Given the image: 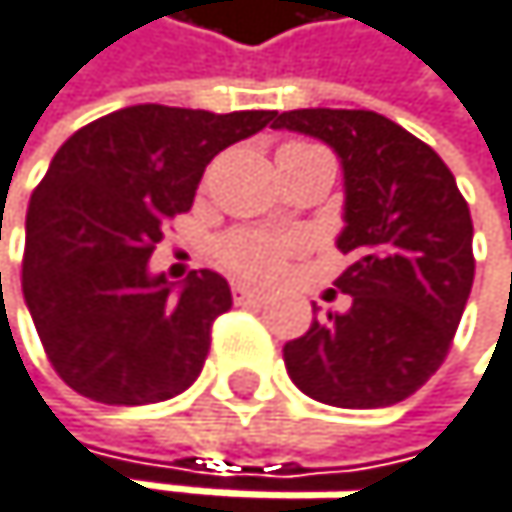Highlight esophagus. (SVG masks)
Here are the masks:
<instances>
[{
    "mask_svg": "<svg viewBox=\"0 0 512 512\" xmlns=\"http://www.w3.org/2000/svg\"><path fill=\"white\" fill-rule=\"evenodd\" d=\"M232 292H235V299H239V302H264V299H267V292H264V289L248 286V283H235Z\"/></svg>",
    "mask_w": 512,
    "mask_h": 512,
    "instance_id": "34e87169",
    "label": "esophagus"
}]
</instances>
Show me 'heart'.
I'll list each match as a JSON object with an SVG mask.
<instances>
[{
  "mask_svg": "<svg viewBox=\"0 0 512 512\" xmlns=\"http://www.w3.org/2000/svg\"><path fill=\"white\" fill-rule=\"evenodd\" d=\"M295 147H314V144H302V141H289L280 150H295ZM292 248L289 239H280V235L270 232H258V229H239L223 239L220 245V258L229 270L242 273V277L251 280H267L280 270L286 251Z\"/></svg>",
  "mask_w": 512,
  "mask_h": 512,
  "instance_id": "b5f03b06",
  "label": "heart"
}]
</instances>
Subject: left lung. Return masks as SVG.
I'll return each mask as SVG.
<instances>
[{
	"label": "left lung",
	"mask_w": 512,
	"mask_h": 512,
	"mask_svg": "<svg viewBox=\"0 0 512 512\" xmlns=\"http://www.w3.org/2000/svg\"><path fill=\"white\" fill-rule=\"evenodd\" d=\"M273 128L330 144L346 179L336 289L352 308L283 346L292 384L340 409L403 403L444 365L472 292L469 204L447 163L381 112L292 109Z\"/></svg>",
	"instance_id": "obj_1"
}]
</instances>
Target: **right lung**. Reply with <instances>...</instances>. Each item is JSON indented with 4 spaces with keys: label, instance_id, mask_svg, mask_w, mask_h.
<instances>
[{
    "label": "right lung",
    "instance_id": "add662e5",
    "mask_svg": "<svg viewBox=\"0 0 512 512\" xmlns=\"http://www.w3.org/2000/svg\"><path fill=\"white\" fill-rule=\"evenodd\" d=\"M277 112L125 106L71 135L30 194L21 289L49 365L106 406H147L188 390L229 283L191 270L176 289L147 261L194 201L204 166Z\"/></svg>",
    "mask_w": 512,
    "mask_h": 512
}]
</instances>
